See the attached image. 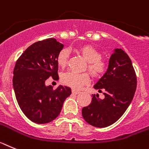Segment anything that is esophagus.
Instances as JSON below:
<instances>
[{"mask_svg":"<svg viewBox=\"0 0 149 149\" xmlns=\"http://www.w3.org/2000/svg\"><path fill=\"white\" fill-rule=\"evenodd\" d=\"M72 93H74V94H78V93H80V91H76V90L73 89V90H72Z\"/></svg>","mask_w":149,"mask_h":149,"instance_id":"obj_1","label":"esophagus"}]
</instances>
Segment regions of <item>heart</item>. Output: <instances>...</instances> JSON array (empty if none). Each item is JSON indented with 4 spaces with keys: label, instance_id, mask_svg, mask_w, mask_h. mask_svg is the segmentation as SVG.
<instances>
[{
    "label": "heart",
    "instance_id": "b5f03b06",
    "mask_svg": "<svg viewBox=\"0 0 149 149\" xmlns=\"http://www.w3.org/2000/svg\"><path fill=\"white\" fill-rule=\"evenodd\" d=\"M84 59L88 61V68L94 76H100L105 72L107 63L100 58V53L96 48L91 45H83L79 49ZM69 58L68 49H64L60 51L57 56V63L61 68H65ZM61 81L65 85L73 88L79 89L82 85L88 84L90 81V76L88 73H76L68 71L63 73L61 76Z\"/></svg>",
    "mask_w": 149,
    "mask_h": 149
}]
</instances>
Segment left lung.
<instances>
[{"label": "left lung", "mask_w": 149, "mask_h": 149, "mask_svg": "<svg viewBox=\"0 0 149 149\" xmlns=\"http://www.w3.org/2000/svg\"><path fill=\"white\" fill-rule=\"evenodd\" d=\"M103 91L104 99L92 94V101L84 107V120L97 128H105L116 123L125 112L134 96L136 77L129 56L120 48L113 49L104 74L93 85Z\"/></svg>", "instance_id": "obj_1"}]
</instances>
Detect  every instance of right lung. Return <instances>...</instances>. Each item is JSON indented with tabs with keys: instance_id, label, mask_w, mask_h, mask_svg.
I'll list each match as a JSON object with an SVG mask.
<instances>
[{
	"instance_id": "right-lung-1",
	"label": "right lung",
	"mask_w": 149,
	"mask_h": 149,
	"mask_svg": "<svg viewBox=\"0 0 149 149\" xmlns=\"http://www.w3.org/2000/svg\"><path fill=\"white\" fill-rule=\"evenodd\" d=\"M64 45L55 38L29 46L16 61L13 84L16 100L25 116L37 124H45L59 115L64 102L71 94L69 87L56 90L47 86L49 76L58 79L57 56Z\"/></svg>"
}]
</instances>
